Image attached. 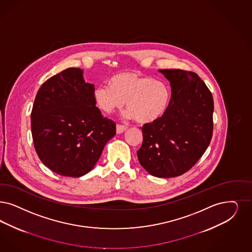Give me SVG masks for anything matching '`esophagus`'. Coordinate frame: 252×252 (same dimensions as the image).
Listing matches in <instances>:
<instances>
[{
	"mask_svg": "<svg viewBox=\"0 0 252 252\" xmlns=\"http://www.w3.org/2000/svg\"><path fill=\"white\" fill-rule=\"evenodd\" d=\"M127 128H128V127H127L126 125L118 124V125H117V132H118V133H122V132H123Z\"/></svg>",
	"mask_w": 252,
	"mask_h": 252,
	"instance_id": "1",
	"label": "esophagus"
}]
</instances>
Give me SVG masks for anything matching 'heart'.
<instances>
[{"instance_id":"b5f03b06","label":"heart","mask_w":252,"mask_h":252,"mask_svg":"<svg viewBox=\"0 0 252 252\" xmlns=\"http://www.w3.org/2000/svg\"><path fill=\"white\" fill-rule=\"evenodd\" d=\"M171 93L168 85L149 75L124 72L113 76L110 85L97 86L94 102L104 113L120 109L126 101L129 117L147 123L160 118L167 109Z\"/></svg>"}]
</instances>
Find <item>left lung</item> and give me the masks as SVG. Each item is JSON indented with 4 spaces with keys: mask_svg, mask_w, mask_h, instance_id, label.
Here are the masks:
<instances>
[{
    "mask_svg": "<svg viewBox=\"0 0 252 252\" xmlns=\"http://www.w3.org/2000/svg\"><path fill=\"white\" fill-rule=\"evenodd\" d=\"M170 81L171 99L164 114L142 126L140 164L158 177L181 176L208 148L213 134L214 102L205 82L181 69L158 70Z\"/></svg>",
    "mask_w": 252,
    "mask_h": 252,
    "instance_id": "1",
    "label": "left lung"
}]
</instances>
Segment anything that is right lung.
<instances>
[{"mask_svg":"<svg viewBox=\"0 0 252 252\" xmlns=\"http://www.w3.org/2000/svg\"><path fill=\"white\" fill-rule=\"evenodd\" d=\"M94 91L79 68L66 69L38 90L31 114L33 146L41 161L61 176L89 173L116 134V123L96 106Z\"/></svg>","mask_w":252,"mask_h":252,"instance_id":"add662e5","label":"right lung"}]
</instances>
